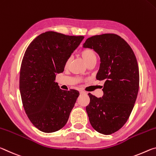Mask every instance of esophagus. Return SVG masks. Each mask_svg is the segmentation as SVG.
Instances as JSON below:
<instances>
[{
	"label": "esophagus",
	"mask_w": 156,
	"mask_h": 156,
	"mask_svg": "<svg viewBox=\"0 0 156 156\" xmlns=\"http://www.w3.org/2000/svg\"><path fill=\"white\" fill-rule=\"evenodd\" d=\"M80 94H85L86 93L84 91H83V90H80Z\"/></svg>",
	"instance_id": "esophagus-1"
}]
</instances>
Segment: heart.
Wrapping results in <instances>:
<instances>
[{"label":"heart","mask_w":156,"mask_h":156,"mask_svg":"<svg viewBox=\"0 0 156 156\" xmlns=\"http://www.w3.org/2000/svg\"><path fill=\"white\" fill-rule=\"evenodd\" d=\"M81 55L87 64L88 63L91 62V61L97 60L95 52H94L93 50L90 49V48H86V49H83L81 50ZM70 62V58H68V60L66 61V66L68 65Z\"/></svg>","instance_id":"heart-1"}]
</instances>
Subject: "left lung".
Wrapping results in <instances>:
<instances>
[{"label": "left lung", "mask_w": 156, "mask_h": 156, "mask_svg": "<svg viewBox=\"0 0 156 156\" xmlns=\"http://www.w3.org/2000/svg\"><path fill=\"white\" fill-rule=\"evenodd\" d=\"M83 48L93 49L100 57L96 75L104 80L102 98L88 93L86 110L93 128L110 135L128 120L139 90V68L133 51L125 40L115 34L95 35L86 39Z\"/></svg>", "instance_id": "left-lung-1"}]
</instances>
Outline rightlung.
<instances>
[{"mask_svg":"<svg viewBox=\"0 0 156 156\" xmlns=\"http://www.w3.org/2000/svg\"><path fill=\"white\" fill-rule=\"evenodd\" d=\"M83 38L46 32L25 51L20 70V96L28 118L41 131H57L67 123L80 93L61 90L55 81Z\"/></svg>","mask_w":156,"mask_h":156,"instance_id":"right-lung-1","label":"right lung"}]
</instances>
